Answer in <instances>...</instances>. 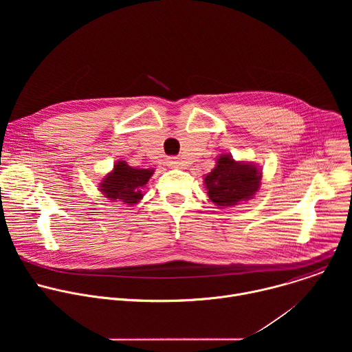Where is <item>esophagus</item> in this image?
<instances>
[{
  "label": "esophagus",
  "instance_id": "34e87169",
  "mask_svg": "<svg viewBox=\"0 0 352 352\" xmlns=\"http://www.w3.org/2000/svg\"><path fill=\"white\" fill-rule=\"evenodd\" d=\"M167 166H168V167H178V166H179L178 157H168V159H167Z\"/></svg>",
  "mask_w": 352,
  "mask_h": 352
}]
</instances>
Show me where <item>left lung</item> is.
<instances>
[{
    "label": "left lung",
    "instance_id": "1",
    "mask_svg": "<svg viewBox=\"0 0 352 352\" xmlns=\"http://www.w3.org/2000/svg\"><path fill=\"white\" fill-rule=\"evenodd\" d=\"M262 173L252 164L236 163L231 156L221 155L216 167L205 178L208 196L217 206H234L255 195Z\"/></svg>",
    "mask_w": 352,
    "mask_h": 352
}]
</instances>
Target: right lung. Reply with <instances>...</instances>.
<instances>
[{
    "label": "right lung",
    "instance_id": "right-lung-1",
    "mask_svg": "<svg viewBox=\"0 0 352 352\" xmlns=\"http://www.w3.org/2000/svg\"><path fill=\"white\" fill-rule=\"evenodd\" d=\"M152 174L153 170L132 168L125 162H118L114 166V171L110 173L100 184L102 185L100 190L111 200L133 205L142 199V188L146 185Z\"/></svg>",
    "mask_w": 352,
    "mask_h": 352
}]
</instances>
